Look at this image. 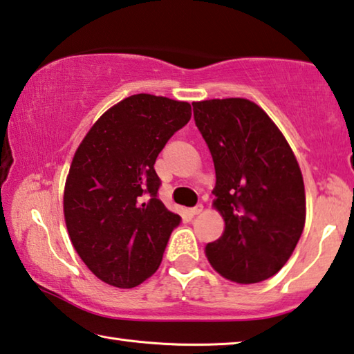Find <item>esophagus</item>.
I'll use <instances>...</instances> for the list:
<instances>
[{"label": "esophagus", "instance_id": "obj_1", "mask_svg": "<svg viewBox=\"0 0 354 354\" xmlns=\"http://www.w3.org/2000/svg\"><path fill=\"white\" fill-rule=\"evenodd\" d=\"M201 211H203V205H197L195 207H192L189 212L192 216H198V214H201Z\"/></svg>", "mask_w": 354, "mask_h": 354}]
</instances>
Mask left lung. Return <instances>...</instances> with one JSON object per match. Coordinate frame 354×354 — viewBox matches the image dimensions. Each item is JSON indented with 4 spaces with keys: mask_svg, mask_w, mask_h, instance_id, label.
I'll return each mask as SVG.
<instances>
[{
    "mask_svg": "<svg viewBox=\"0 0 354 354\" xmlns=\"http://www.w3.org/2000/svg\"><path fill=\"white\" fill-rule=\"evenodd\" d=\"M192 105L216 168L212 206L225 222L222 236L205 248L206 258L232 282H261L283 268L304 230L299 164L276 122L252 100Z\"/></svg>",
    "mask_w": 354,
    "mask_h": 354,
    "instance_id": "8db88e82",
    "label": "left lung"
}]
</instances>
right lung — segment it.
Instances as JSON below:
<instances>
[{
	"label": "right lung",
	"instance_id": "right-lung-1",
	"mask_svg": "<svg viewBox=\"0 0 354 354\" xmlns=\"http://www.w3.org/2000/svg\"><path fill=\"white\" fill-rule=\"evenodd\" d=\"M190 116L189 102L133 94L78 145L64 186L67 233L89 271L111 287H137L160 266L181 217L157 198L154 162Z\"/></svg>",
	"mask_w": 354,
	"mask_h": 354
}]
</instances>
